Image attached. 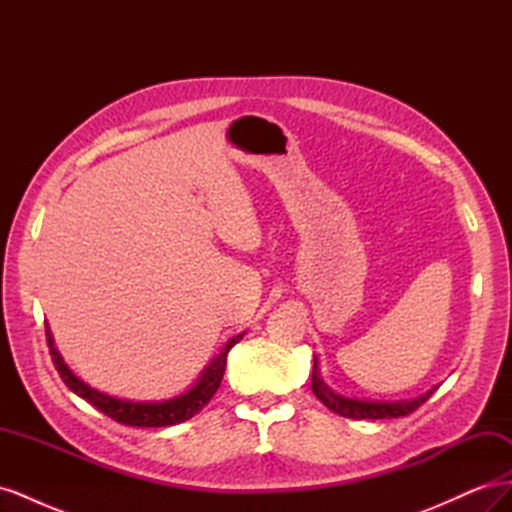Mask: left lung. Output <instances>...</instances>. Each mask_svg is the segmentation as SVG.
Returning a JSON list of instances; mask_svg holds the SVG:
<instances>
[{"label": "left lung", "instance_id": "obj_1", "mask_svg": "<svg viewBox=\"0 0 512 512\" xmlns=\"http://www.w3.org/2000/svg\"><path fill=\"white\" fill-rule=\"evenodd\" d=\"M312 391L324 406H327L329 410H333L339 416H346V418H399V416L412 414L416 408H421L436 389H431L425 395L416 397L412 401H393V404H389V401L350 399V397H344V395L331 391L329 386L322 382V378L318 374V365L314 361Z\"/></svg>", "mask_w": 512, "mask_h": 512}]
</instances>
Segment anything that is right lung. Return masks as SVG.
Returning a JSON list of instances; mask_svg holds the SVG:
<instances>
[{
	"label": "right lung",
	"mask_w": 512,
	"mask_h": 512,
	"mask_svg": "<svg viewBox=\"0 0 512 512\" xmlns=\"http://www.w3.org/2000/svg\"><path fill=\"white\" fill-rule=\"evenodd\" d=\"M243 335L245 333L230 339V342L224 346V350L215 356L211 365L205 369L203 378L196 382L194 389H190L181 397L160 401V404H138V401L134 404V401H123V399H117V397H111V395L91 389L89 384L76 378L68 369V365L61 361L59 352L53 346V337H51L49 327H46V344H49L53 365L59 371V376H61V380H64L68 389L74 391L79 397H83L85 401H89L91 406L98 408L106 416H111L113 421H117L121 425H130V427H168V425H177V423L188 421V418H192L194 414H198L209 404L215 391L220 389V382L224 378L226 354L232 346L241 342Z\"/></svg>",
	"instance_id": "1"
}]
</instances>
